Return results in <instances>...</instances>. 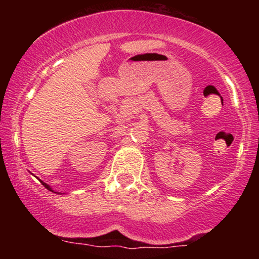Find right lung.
Here are the masks:
<instances>
[{
    "mask_svg": "<svg viewBox=\"0 0 259 259\" xmlns=\"http://www.w3.org/2000/svg\"><path fill=\"white\" fill-rule=\"evenodd\" d=\"M41 183H42V185H44L45 187H46V189H47V190H50V191H52V192H53V190H52V189H51V187H50L49 185H47V184H46V183H44V181H41Z\"/></svg>",
    "mask_w": 259,
    "mask_h": 259,
    "instance_id": "add662e5",
    "label": "right lung"
}]
</instances>
